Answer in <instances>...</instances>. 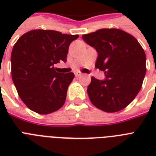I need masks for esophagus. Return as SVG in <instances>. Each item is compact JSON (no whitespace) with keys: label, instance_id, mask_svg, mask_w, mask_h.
Listing matches in <instances>:
<instances>
[{"label":"esophagus","instance_id":"obj_1","mask_svg":"<svg viewBox=\"0 0 156 156\" xmlns=\"http://www.w3.org/2000/svg\"><path fill=\"white\" fill-rule=\"evenodd\" d=\"M83 75V74H82V73H78V72H76L75 73V77H81V76Z\"/></svg>","mask_w":156,"mask_h":156}]
</instances>
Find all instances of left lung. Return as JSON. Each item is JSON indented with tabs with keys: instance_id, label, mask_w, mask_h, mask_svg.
Here are the masks:
<instances>
[{
	"instance_id": "left-lung-1",
	"label": "left lung",
	"mask_w": 156,
	"mask_h": 156,
	"mask_svg": "<svg viewBox=\"0 0 156 156\" xmlns=\"http://www.w3.org/2000/svg\"><path fill=\"white\" fill-rule=\"evenodd\" d=\"M96 50L95 67L105 79L91 78L87 87L90 102L100 110L115 112L125 108L139 92L146 74V54L133 35L119 29H100L83 35Z\"/></svg>"
}]
</instances>
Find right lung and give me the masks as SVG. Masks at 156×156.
<instances>
[{
  "label": "right lung",
  "instance_id": "right-lung-1",
  "mask_svg": "<svg viewBox=\"0 0 156 156\" xmlns=\"http://www.w3.org/2000/svg\"><path fill=\"white\" fill-rule=\"evenodd\" d=\"M78 35L33 30L16 42L11 53V74L23 103L32 111L48 114L63 106L73 73H57L54 65L67 61L69 46Z\"/></svg>",
  "mask_w": 156,
  "mask_h": 156
}]
</instances>
